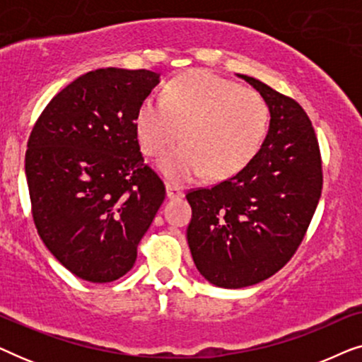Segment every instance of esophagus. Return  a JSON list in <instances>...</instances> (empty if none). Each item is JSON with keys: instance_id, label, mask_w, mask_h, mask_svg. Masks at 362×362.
Here are the masks:
<instances>
[{"instance_id": "obj_1", "label": "esophagus", "mask_w": 362, "mask_h": 362, "mask_svg": "<svg viewBox=\"0 0 362 362\" xmlns=\"http://www.w3.org/2000/svg\"><path fill=\"white\" fill-rule=\"evenodd\" d=\"M166 196L168 197H182L185 196V192H182V189L181 187H177V186H175V185H170V182H168L166 185Z\"/></svg>"}]
</instances>
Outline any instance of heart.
<instances>
[{"instance_id": "1", "label": "heart", "mask_w": 362, "mask_h": 362, "mask_svg": "<svg viewBox=\"0 0 362 362\" xmlns=\"http://www.w3.org/2000/svg\"><path fill=\"white\" fill-rule=\"evenodd\" d=\"M269 103L259 92L209 71H191L166 83L165 97H148L138 108L136 132L143 151L160 156L181 133L185 141L160 161L173 182L216 180L244 170L264 145Z\"/></svg>"}]
</instances>
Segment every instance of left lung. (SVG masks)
<instances>
[{
  "mask_svg": "<svg viewBox=\"0 0 362 362\" xmlns=\"http://www.w3.org/2000/svg\"><path fill=\"white\" fill-rule=\"evenodd\" d=\"M270 108L264 145L244 170L211 187L187 191V244L207 281L244 288L286 265L303 240L323 189L318 138L291 97L249 76Z\"/></svg>",
  "mask_w": 362,
  "mask_h": 362,
  "instance_id": "1",
  "label": "left lung"
}]
</instances>
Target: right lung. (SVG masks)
Returning a JSON list of instances; mask_svg holds the SVG:
<instances>
[{
  "label": "right lung",
  "mask_w": 362,
  "mask_h": 362,
  "mask_svg": "<svg viewBox=\"0 0 362 362\" xmlns=\"http://www.w3.org/2000/svg\"><path fill=\"white\" fill-rule=\"evenodd\" d=\"M156 72L97 69L62 88L34 123L26 177L37 234L78 279L108 284L136 249L165 201L143 160L136 113Z\"/></svg>",
  "instance_id": "add662e5"
}]
</instances>
